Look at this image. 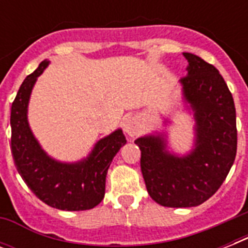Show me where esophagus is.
I'll return each mask as SVG.
<instances>
[{"label": "esophagus", "instance_id": "esophagus-1", "mask_svg": "<svg viewBox=\"0 0 248 248\" xmlns=\"http://www.w3.org/2000/svg\"><path fill=\"white\" fill-rule=\"evenodd\" d=\"M122 128H124V134H127L130 138H134L141 131V124H140V121L138 120V117L130 116L124 118Z\"/></svg>", "mask_w": 248, "mask_h": 248}]
</instances>
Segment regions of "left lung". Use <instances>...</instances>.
<instances>
[{"mask_svg":"<svg viewBox=\"0 0 248 248\" xmlns=\"http://www.w3.org/2000/svg\"><path fill=\"white\" fill-rule=\"evenodd\" d=\"M183 55L188 67L180 79L181 104L192 118V147L183 155L175 152L166 130H155L135 140L149 196L161 206L176 208L194 207L214 196L237 153L235 107L227 83L200 56ZM171 124L170 114L162 117L165 127Z\"/></svg>","mask_w":248,"mask_h":248,"instance_id":"obj_1","label":"left lung"}]
</instances>
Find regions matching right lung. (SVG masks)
<instances>
[{
    "instance_id": "add662e5",
    "label": "right lung",
    "mask_w": 248,
    "mask_h": 248,
    "mask_svg": "<svg viewBox=\"0 0 248 248\" xmlns=\"http://www.w3.org/2000/svg\"><path fill=\"white\" fill-rule=\"evenodd\" d=\"M50 60H44L23 81L11 105V151L14 162L28 188L48 206L63 211H83L100 203L105 177L114 155L126 144L122 128L95 143L89 155L76 162L54 158L40 144L28 121L33 87Z\"/></svg>"
}]
</instances>
